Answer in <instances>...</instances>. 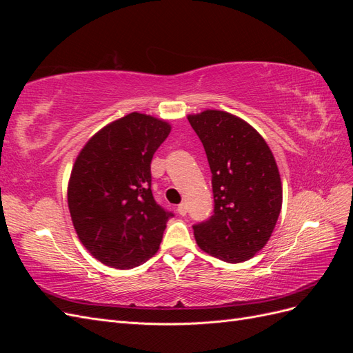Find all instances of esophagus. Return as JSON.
<instances>
[{"mask_svg":"<svg viewBox=\"0 0 353 353\" xmlns=\"http://www.w3.org/2000/svg\"><path fill=\"white\" fill-rule=\"evenodd\" d=\"M178 213H179V215L181 216H185V213H187V203H181V205H178Z\"/></svg>","mask_w":353,"mask_h":353,"instance_id":"obj_1","label":"esophagus"}]
</instances>
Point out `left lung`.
Here are the masks:
<instances>
[{"mask_svg": "<svg viewBox=\"0 0 353 353\" xmlns=\"http://www.w3.org/2000/svg\"><path fill=\"white\" fill-rule=\"evenodd\" d=\"M212 172L213 215L193 225L199 248L239 263L268 243L280 216L281 179L272 152L240 117L219 110L190 114Z\"/></svg>", "mask_w": 353, "mask_h": 353, "instance_id": "1", "label": "left lung"}]
</instances>
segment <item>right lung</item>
I'll return each instance as SVG.
<instances>
[{
    "label": "right lung",
    "mask_w": 353,
    "mask_h": 353,
    "mask_svg": "<svg viewBox=\"0 0 353 353\" xmlns=\"http://www.w3.org/2000/svg\"><path fill=\"white\" fill-rule=\"evenodd\" d=\"M169 132V123L134 112L95 134L74 162L68 188L72 222L101 263L131 270L157 252L174 213L153 197L150 165Z\"/></svg>",
    "instance_id": "add662e5"
}]
</instances>
